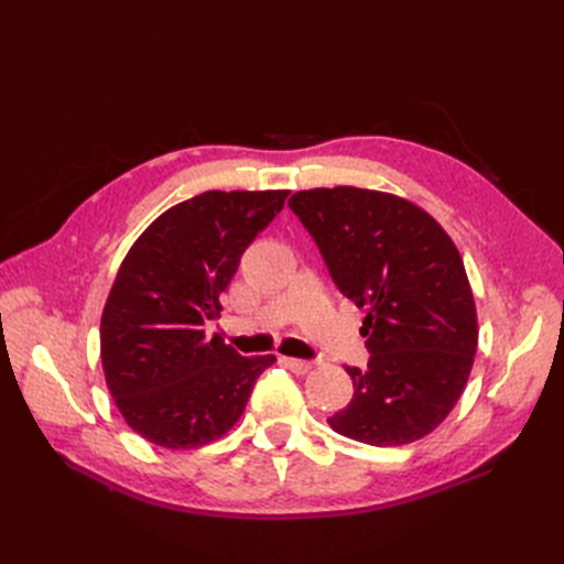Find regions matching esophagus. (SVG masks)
<instances>
[{
  "label": "esophagus",
  "mask_w": 564,
  "mask_h": 564,
  "mask_svg": "<svg viewBox=\"0 0 564 564\" xmlns=\"http://www.w3.org/2000/svg\"><path fill=\"white\" fill-rule=\"evenodd\" d=\"M280 362H282L284 367L292 369V371H296V373H305V371H308V369L313 367V362L299 360V357H280Z\"/></svg>",
  "instance_id": "1"
}]
</instances>
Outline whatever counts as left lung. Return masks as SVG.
<instances>
[{"label": "left lung", "instance_id": "obj_1", "mask_svg": "<svg viewBox=\"0 0 564 564\" xmlns=\"http://www.w3.org/2000/svg\"><path fill=\"white\" fill-rule=\"evenodd\" d=\"M338 292L365 308V369L329 425L373 447L421 440L447 419L477 350L464 261L433 216L402 197L338 185L289 199Z\"/></svg>", "mask_w": 564, "mask_h": 564}]
</instances>
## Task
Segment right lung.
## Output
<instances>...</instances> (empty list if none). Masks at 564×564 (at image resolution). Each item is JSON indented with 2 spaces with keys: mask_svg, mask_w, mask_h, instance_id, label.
Returning <instances> with one entry per match:
<instances>
[{
  "mask_svg": "<svg viewBox=\"0 0 564 564\" xmlns=\"http://www.w3.org/2000/svg\"><path fill=\"white\" fill-rule=\"evenodd\" d=\"M286 195H195L152 220L119 265L100 317V360L119 412L152 445L193 449L228 433L275 362L209 338L204 324L218 317V294Z\"/></svg>",
  "mask_w": 564,
  "mask_h": 564,
  "instance_id": "add662e5",
  "label": "right lung"
}]
</instances>
